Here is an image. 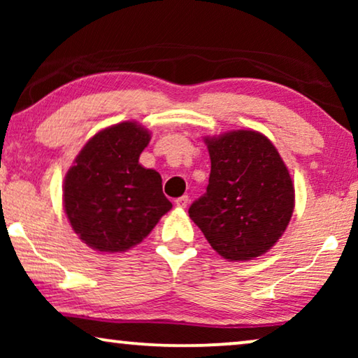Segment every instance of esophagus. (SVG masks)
<instances>
[{"label":"esophagus","instance_id":"1","mask_svg":"<svg viewBox=\"0 0 358 358\" xmlns=\"http://www.w3.org/2000/svg\"><path fill=\"white\" fill-rule=\"evenodd\" d=\"M187 203H189V197H187V195H182V197L176 199V207L185 208V207H187Z\"/></svg>","mask_w":358,"mask_h":358}]
</instances>
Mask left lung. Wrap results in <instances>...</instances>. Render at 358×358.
<instances>
[{
	"mask_svg": "<svg viewBox=\"0 0 358 358\" xmlns=\"http://www.w3.org/2000/svg\"><path fill=\"white\" fill-rule=\"evenodd\" d=\"M212 169L207 192L189 217L228 261H251L275 244L290 223L295 187L272 141L254 130L207 136Z\"/></svg>",
	"mask_w": 358,
	"mask_h": 358,
	"instance_id": "left-lung-1",
	"label": "left lung"
}]
</instances>
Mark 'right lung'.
I'll list each match as a JSON object with an SVG mask.
<instances>
[{
    "label": "right lung",
    "mask_w": 358,
    "mask_h": 358,
    "mask_svg": "<svg viewBox=\"0 0 358 358\" xmlns=\"http://www.w3.org/2000/svg\"><path fill=\"white\" fill-rule=\"evenodd\" d=\"M150 131L136 122L107 127L83 146L63 182V207L83 243L124 252L151 233L173 208L161 176L138 163Z\"/></svg>",
    "instance_id": "1"
}]
</instances>
